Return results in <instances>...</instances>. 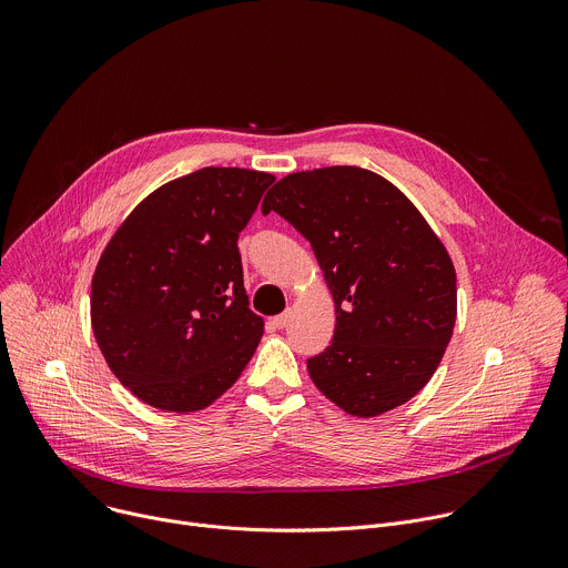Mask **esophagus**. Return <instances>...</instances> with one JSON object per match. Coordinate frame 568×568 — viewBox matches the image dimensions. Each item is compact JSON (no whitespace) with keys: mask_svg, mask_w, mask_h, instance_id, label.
<instances>
[{"mask_svg":"<svg viewBox=\"0 0 568 568\" xmlns=\"http://www.w3.org/2000/svg\"><path fill=\"white\" fill-rule=\"evenodd\" d=\"M287 321H290V312H283V314H278V316L272 318V326L278 328V331H283V328L287 326Z\"/></svg>","mask_w":568,"mask_h":568,"instance_id":"1","label":"esophagus"}]
</instances>
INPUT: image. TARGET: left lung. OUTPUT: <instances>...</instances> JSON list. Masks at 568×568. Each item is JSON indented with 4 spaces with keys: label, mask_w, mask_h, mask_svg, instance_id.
<instances>
[{
    "label": "left lung",
    "mask_w": 568,
    "mask_h": 568,
    "mask_svg": "<svg viewBox=\"0 0 568 568\" xmlns=\"http://www.w3.org/2000/svg\"><path fill=\"white\" fill-rule=\"evenodd\" d=\"M270 211L310 242L335 298V337L307 359L314 386L359 418L412 399L456 321V272L420 211L357 166L283 178L263 200Z\"/></svg>",
    "instance_id": "1"
}]
</instances>
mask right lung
I'll list each match as a JSON object with an SVG mask.
<instances>
[{
    "mask_svg": "<svg viewBox=\"0 0 568 568\" xmlns=\"http://www.w3.org/2000/svg\"><path fill=\"white\" fill-rule=\"evenodd\" d=\"M274 180L195 171L150 193L108 242L92 278L94 337L150 407L200 412L250 364L265 321L250 310L237 235Z\"/></svg>",
    "mask_w": 568,
    "mask_h": 568,
    "instance_id": "1",
    "label": "right lung"
}]
</instances>
